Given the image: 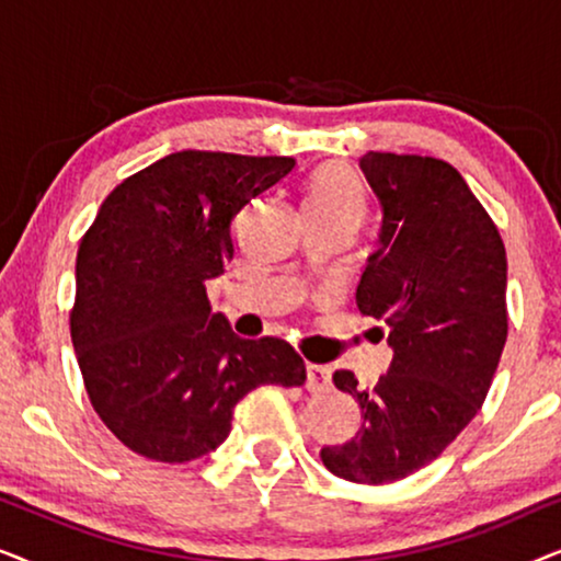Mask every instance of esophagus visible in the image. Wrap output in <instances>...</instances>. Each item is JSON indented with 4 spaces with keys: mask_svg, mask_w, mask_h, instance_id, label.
Instances as JSON below:
<instances>
[{
    "mask_svg": "<svg viewBox=\"0 0 561 561\" xmlns=\"http://www.w3.org/2000/svg\"><path fill=\"white\" fill-rule=\"evenodd\" d=\"M329 382H332V370H329V367L313 365V363L306 365V388H309L311 393H321V390H327Z\"/></svg>",
    "mask_w": 561,
    "mask_h": 561,
    "instance_id": "34e87169",
    "label": "esophagus"
}]
</instances>
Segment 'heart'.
<instances>
[{
    "mask_svg": "<svg viewBox=\"0 0 561 561\" xmlns=\"http://www.w3.org/2000/svg\"><path fill=\"white\" fill-rule=\"evenodd\" d=\"M306 214L340 217L359 225L367 211V194L355 171L342 163H327L311 175L304 202Z\"/></svg>",
    "mask_w": 561,
    "mask_h": 561,
    "instance_id": "heart-1",
    "label": "heart"
}]
</instances>
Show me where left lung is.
<instances>
[{
  "label": "left lung",
  "mask_w": 561,
  "mask_h": 561,
  "mask_svg": "<svg viewBox=\"0 0 561 561\" xmlns=\"http://www.w3.org/2000/svg\"><path fill=\"white\" fill-rule=\"evenodd\" d=\"M359 168L380 198L382 232L357 306L382 324L393 363L370 390L334 373L365 421L321 449V462L342 480L386 485L434 462L480 411L508 336V278L501 232L455 165L367 152Z\"/></svg>",
  "instance_id": "left-lung-1"
}]
</instances>
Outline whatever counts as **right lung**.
<instances>
[{"mask_svg":"<svg viewBox=\"0 0 561 561\" xmlns=\"http://www.w3.org/2000/svg\"><path fill=\"white\" fill-rule=\"evenodd\" d=\"M294 165L171 152L122 181L81 237L71 342L91 405L135 455L191 462L227 439L250 390L304 386L286 340H242L206 296L234 257L237 214Z\"/></svg>","mask_w":561,"mask_h":561,"instance_id":"right-lung-1","label":"right lung"}]
</instances>
